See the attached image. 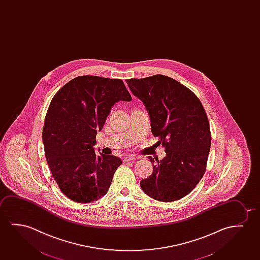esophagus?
Masks as SVG:
<instances>
[{
  "mask_svg": "<svg viewBox=\"0 0 260 260\" xmlns=\"http://www.w3.org/2000/svg\"><path fill=\"white\" fill-rule=\"evenodd\" d=\"M135 156L134 155H132V154H129V155H127L126 157H124V162H129V161H133V160H135Z\"/></svg>",
  "mask_w": 260,
  "mask_h": 260,
  "instance_id": "esophagus-1",
  "label": "esophagus"
}]
</instances>
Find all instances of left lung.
Returning a JSON list of instances; mask_svg holds the SVG:
<instances>
[{
	"instance_id": "obj_1",
	"label": "left lung",
	"mask_w": 260,
	"mask_h": 260,
	"mask_svg": "<svg viewBox=\"0 0 260 260\" xmlns=\"http://www.w3.org/2000/svg\"><path fill=\"white\" fill-rule=\"evenodd\" d=\"M129 89L143 102L151 132L165 147L166 156L152 158L153 173L140 181L154 200L172 202L193 190L207 169L210 150L209 121L199 98L167 76L126 79Z\"/></svg>"
}]
</instances>
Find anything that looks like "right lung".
<instances>
[{
	"mask_svg": "<svg viewBox=\"0 0 260 260\" xmlns=\"http://www.w3.org/2000/svg\"><path fill=\"white\" fill-rule=\"evenodd\" d=\"M131 101L121 79L79 76L54 94L45 115V158L61 192L78 203L106 195L121 160L98 156L93 147L113 105Z\"/></svg>",
	"mask_w": 260,
	"mask_h": 260,
	"instance_id": "obj_1",
	"label": "right lung"
}]
</instances>
